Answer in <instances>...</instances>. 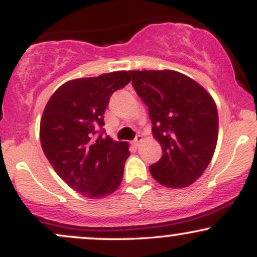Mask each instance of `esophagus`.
Returning <instances> with one entry per match:
<instances>
[{
  "mask_svg": "<svg viewBox=\"0 0 257 257\" xmlns=\"http://www.w3.org/2000/svg\"><path fill=\"white\" fill-rule=\"evenodd\" d=\"M144 141V138L141 137V135H138L137 138H135V140L133 141V145H134L135 147H139L141 145V143H143Z\"/></svg>",
  "mask_w": 257,
  "mask_h": 257,
  "instance_id": "34e87169",
  "label": "esophagus"
}]
</instances>
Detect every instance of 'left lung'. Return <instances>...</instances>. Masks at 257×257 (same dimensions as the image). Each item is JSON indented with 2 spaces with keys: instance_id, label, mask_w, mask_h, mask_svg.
Wrapping results in <instances>:
<instances>
[{
  "instance_id": "1",
  "label": "left lung",
  "mask_w": 257,
  "mask_h": 257,
  "mask_svg": "<svg viewBox=\"0 0 257 257\" xmlns=\"http://www.w3.org/2000/svg\"><path fill=\"white\" fill-rule=\"evenodd\" d=\"M133 87L149 107L153 138L162 156L150 167L152 178L168 188H184L204 173L219 135L213 96L174 70H132Z\"/></svg>"
}]
</instances>
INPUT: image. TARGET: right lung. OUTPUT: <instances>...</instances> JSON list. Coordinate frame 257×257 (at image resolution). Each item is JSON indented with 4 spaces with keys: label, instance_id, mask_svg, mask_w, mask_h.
Masks as SVG:
<instances>
[{
    "label": "right lung",
    "instance_id": "add662e5",
    "mask_svg": "<svg viewBox=\"0 0 257 257\" xmlns=\"http://www.w3.org/2000/svg\"><path fill=\"white\" fill-rule=\"evenodd\" d=\"M126 71L61 84L43 110L41 146L53 169L73 191L91 199L110 196L122 182L129 144L95 137L113 91L131 82Z\"/></svg>",
    "mask_w": 257,
    "mask_h": 257
}]
</instances>
